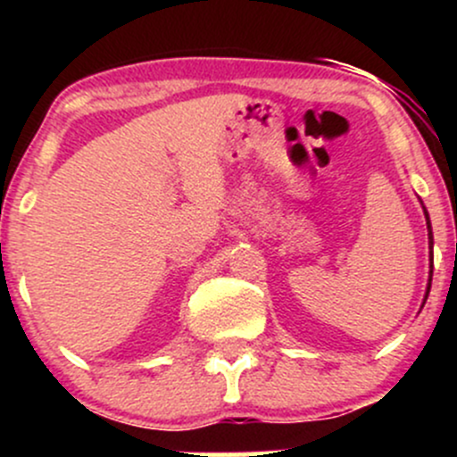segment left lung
<instances>
[{
	"label": "left lung",
	"mask_w": 457,
	"mask_h": 457,
	"mask_svg": "<svg viewBox=\"0 0 457 457\" xmlns=\"http://www.w3.org/2000/svg\"><path fill=\"white\" fill-rule=\"evenodd\" d=\"M423 212H426V219H428V238H429V249H432V245H434V236H432V225H429V217H428L426 206H423ZM429 260H432V251H429ZM429 269H432V264H429ZM429 275H432V270H429ZM429 287H432V279H429V283H428L426 298H428V295H429Z\"/></svg>",
	"instance_id": "obj_1"
}]
</instances>
